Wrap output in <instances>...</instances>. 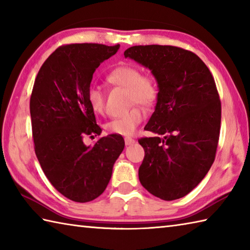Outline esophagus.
Masks as SVG:
<instances>
[{"label":"esophagus","mask_w":250,"mask_h":250,"mask_svg":"<svg viewBox=\"0 0 250 250\" xmlns=\"http://www.w3.org/2000/svg\"><path fill=\"white\" fill-rule=\"evenodd\" d=\"M125 145H132V144L135 143V140L132 139V138H125Z\"/></svg>","instance_id":"obj_1"}]
</instances>
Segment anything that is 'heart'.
I'll return each mask as SVG.
<instances>
[{"label": "heart", "instance_id": "1", "mask_svg": "<svg viewBox=\"0 0 250 250\" xmlns=\"http://www.w3.org/2000/svg\"><path fill=\"white\" fill-rule=\"evenodd\" d=\"M107 83L126 89L128 105L140 104L146 108L153 107L159 95L158 81L154 75L141 73L140 68L133 63L124 62L111 69L105 77ZM86 101L95 114H103L105 110V95L96 85H90L86 91ZM144 110L134 105L120 117L111 119L106 124V130L112 134L131 135L143 121Z\"/></svg>", "mask_w": 250, "mask_h": 250}]
</instances>
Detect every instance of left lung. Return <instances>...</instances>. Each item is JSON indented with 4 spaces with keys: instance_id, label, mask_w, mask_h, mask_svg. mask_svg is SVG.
<instances>
[{
    "instance_id": "left-lung-1",
    "label": "left lung",
    "mask_w": 250,
    "mask_h": 250,
    "mask_svg": "<svg viewBox=\"0 0 250 250\" xmlns=\"http://www.w3.org/2000/svg\"><path fill=\"white\" fill-rule=\"evenodd\" d=\"M158 81L154 114L141 138V184L164 200L184 197L211 167L219 143L221 102L211 72L196 54L172 45H135L125 52Z\"/></svg>"
}]
</instances>
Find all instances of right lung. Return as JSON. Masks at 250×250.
<instances>
[{"mask_svg": "<svg viewBox=\"0 0 250 250\" xmlns=\"http://www.w3.org/2000/svg\"><path fill=\"white\" fill-rule=\"evenodd\" d=\"M119 46L62 45L43 62L34 80L30 97L34 151L53 187L77 203L91 202L104 192L125 148L120 134L103 136L93 146L83 143V138L102 132L86 101L93 73Z\"/></svg>", "mask_w": 250, "mask_h": 250, "instance_id": "obj_1", "label": "right lung"}]
</instances>
